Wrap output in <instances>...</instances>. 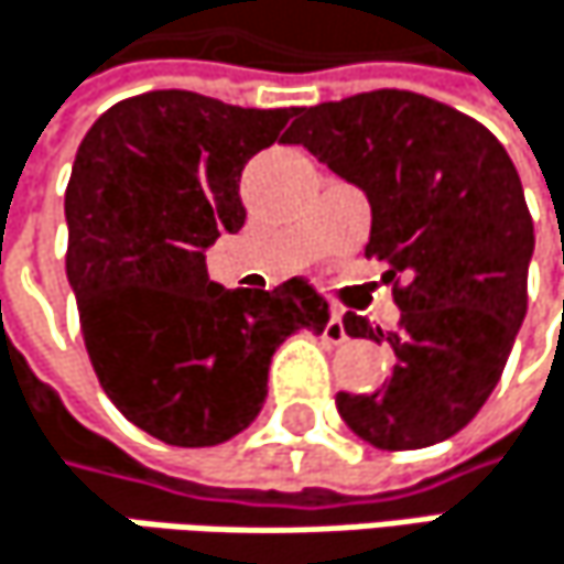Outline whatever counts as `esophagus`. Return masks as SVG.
Instances as JSON below:
<instances>
[{
    "mask_svg": "<svg viewBox=\"0 0 564 564\" xmlns=\"http://www.w3.org/2000/svg\"><path fill=\"white\" fill-rule=\"evenodd\" d=\"M324 340H327V344H344V340H347V330H344V321H340V312H337V308L330 312L327 324H324Z\"/></svg>",
    "mask_w": 564,
    "mask_h": 564,
    "instance_id": "esophagus-1",
    "label": "esophagus"
}]
</instances>
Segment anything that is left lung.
I'll list each match as a JSON object with an SVG mask.
<instances>
[{"mask_svg": "<svg viewBox=\"0 0 564 564\" xmlns=\"http://www.w3.org/2000/svg\"><path fill=\"white\" fill-rule=\"evenodd\" d=\"M295 116L285 142L367 191L364 256L387 262L399 305L395 330L344 315L350 337L392 347V373L377 392H337V412L383 452L445 442L494 392L527 317L535 237L520 175L487 126L422 94L373 90Z\"/></svg>", "mask_w": 564, "mask_h": 564, "instance_id": "1", "label": "left lung"}]
</instances>
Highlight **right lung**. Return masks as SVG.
I'll return each instance as SVG.
<instances>
[{
  "mask_svg": "<svg viewBox=\"0 0 564 564\" xmlns=\"http://www.w3.org/2000/svg\"><path fill=\"white\" fill-rule=\"evenodd\" d=\"M295 112L152 90L109 106L77 149L64 262L80 334L112 405L165 445L240 435L262 409L275 347L327 324L305 279L230 292L204 265V249L247 220L243 165Z\"/></svg>",
  "mask_w": 564,
  "mask_h": 564,
  "instance_id": "add662e5",
  "label": "right lung"
}]
</instances>
